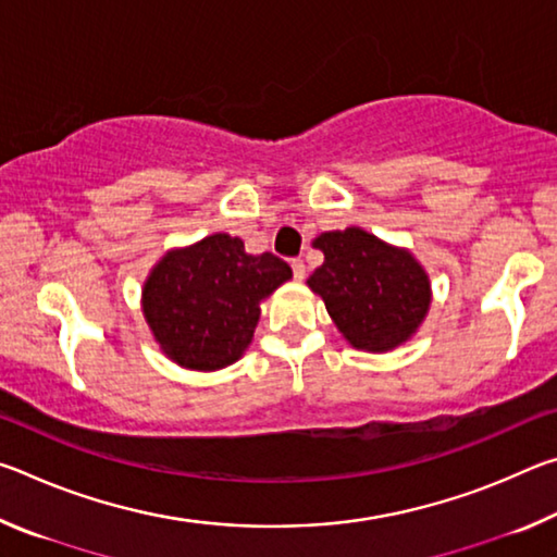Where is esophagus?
I'll use <instances>...</instances> for the list:
<instances>
[{"instance_id":"1","label":"esophagus","mask_w":557,"mask_h":557,"mask_svg":"<svg viewBox=\"0 0 557 557\" xmlns=\"http://www.w3.org/2000/svg\"><path fill=\"white\" fill-rule=\"evenodd\" d=\"M292 275H295V280H305V275H307V265H305V260H301V258H295V260H292Z\"/></svg>"}]
</instances>
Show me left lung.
Wrapping results in <instances>:
<instances>
[{"instance_id":"obj_1","label":"left lung","mask_w":557,"mask_h":557,"mask_svg":"<svg viewBox=\"0 0 557 557\" xmlns=\"http://www.w3.org/2000/svg\"><path fill=\"white\" fill-rule=\"evenodd\" d=\"M322 268L307 285L354 348L383 354L418 332L430 309V277L410 250L363 228L329 231L314 240Z\"/></svg>"}]
</instances>
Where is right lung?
Instances as JSON below:
<instances>
[{"label":"right lung","instance_id":"1","mask_svg":"<svg viewBox=\"0 0 557 557\" xmlns=\"http://www.w3.org/2000/svg\"><path fill=\"white\" fill-rule=\"evenodd\" d=\"M289 277L285 260L250 256L240 238L213 233L157 262L143 287V312L174 363L219 371L250 346L260 301Z\"/></svg>","mask_w":557,"mask_h":557}]
</instances>
